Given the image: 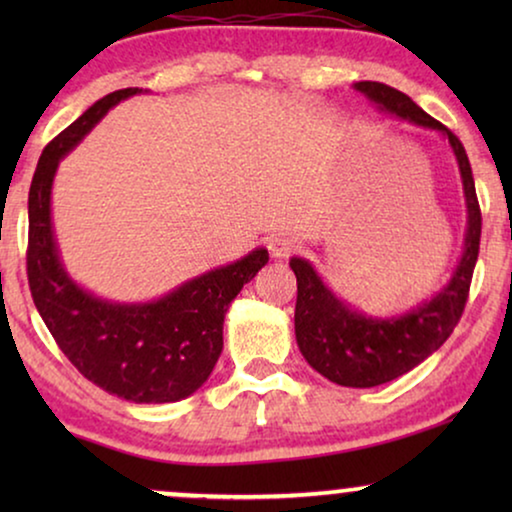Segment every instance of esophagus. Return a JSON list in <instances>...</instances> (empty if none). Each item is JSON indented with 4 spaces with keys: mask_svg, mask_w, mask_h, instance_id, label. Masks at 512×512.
<instances>
[{
    "mask_svg": "<svg viewBox=\"0 0 512 512\" xmlns=\"http://www.w3.org/2000/svg\"><path fill=\"white\" fill-rule=\"evenodd\" d=\"M298 242L293 240L291 235H272L270 242H268V251L272 258H286L291 256L293 251H296Z\"/></svg>",
    "mask_w": 512,
    "mask_h": 512,
    "instance_id": "obj_1",
    "label": "esophagus"
}]
</instances>
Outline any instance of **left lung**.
I'll return each mask as SVG.
<instances>
[{
  "label": "left lung",
  "instance_id": "8db88e82",
  "mask_svg": "<svg viewBox=\"0 0 512 512\" xmlns=\"http://www.w3.org/2000/svg\"><path fill=\"white\" fill-rule=\"evenodd\" d=\"M354 88L403 121L443 132L457 156L468 209L464 254L440 293L403 317H366L335 298L305 258H291L298 279L296 340L310 366L340 387H377L419 366L450 338L464 314L468 289L478 261L482 214L464 144L459 137L419 109L401 90L377 81H359Z\"/></svg>",
  "mask_w": 512,
  "mask_h": 512
}]
</instances>
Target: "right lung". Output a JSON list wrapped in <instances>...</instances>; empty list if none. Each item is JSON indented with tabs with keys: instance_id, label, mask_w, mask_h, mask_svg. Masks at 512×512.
Instances as JSON below:
<instances>
[{
	"instance_id": "add662e5",
	"label": "right lung",
	"mask_w": 512,
	"mask_h": 512,
	"mask_svg": "<svg viewBox=\"0 0 512 512\" xmlns=\"http://www.w3.org/2000/svg\"><path fill=\"white\" fill-rule=\"evenodd\" d=\"M137 93L123 88L97 100L41 153L27 200V279L48 331L86 380L132 403H174L207 382L223 349L228 305L268 263V249L209 270L153 303H109L67 275L51 221L55 170L111 107Z\"/></svg>"
}]
</instances>
